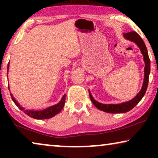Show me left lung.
Returning <instances> with one entry per match:
<instances>
[{
  "mask_svg": "<svg viewBox=\"0 0 158 158\" xmlns=\"http://www.w3.org/2000/svg\"><path fill=\"white\" fill-rule=\"evenodd\" d=\"M123 36L127 40L131 41V42H135L137 47L140 49L141 53L143 55V59L145 66H144V81L142 83V89L138 93L137 96L131 100L127 101V102H123L118 104H104V103H99L94 99V97L90 94V90H88L89 92V96L91 100L92 103H94L95 106L97 109L101 110V111L107 112V113L111 114H120V113H126V112L130 111L142 100V97L145 94L147 88H148V82H149V75L150 73V60L148 56V49H147L146 45L144 44V41L140 37V36L135 31H130L129 33H126L123 34Z\"/></svg>",
  "mask_w": 158,
  "mask_h": 158,
  "instance_id": "left-lung-1",
  "label": "left lung"
}]
</instances>
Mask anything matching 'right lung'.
Listing matches in <instances>:
<instances>
[{
    "mask_svg": "<svg viewBox=\"0 0 158 158\" xmlns=\"http://www.w3.org/2000/svg\"><path fill=\"white\" fill-rule=\"evenodd\" d=\"M8 69H9V63L8 64L7 67V73L8 72ZM8 89L10 90L9 88V84H8ZM10 96H11V98L13 101H14L15 104L16 105V106L19 107V109L23 111L26 114H27L28 116H30V117L36 118V119H47V118H50L53 117L54 116L57 115V114H59L60 111H62V109H63L64 103H65V94L62 96V98L60 101L57 104L52 106H49L47 109L44 110H40V111H35V110H27L25 109L24 108L21 106L19 104L13 95L10 93Z\"/></svg>",
    "mask_w": 158,
    "mask_h": 158,
    "instance_id": "right-lung-1",
    "label": "right lung"
}]
</instances>
